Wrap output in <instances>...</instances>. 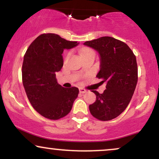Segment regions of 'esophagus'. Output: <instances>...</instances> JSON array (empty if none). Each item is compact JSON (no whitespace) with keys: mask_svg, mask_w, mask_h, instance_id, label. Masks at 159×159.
I'll use <instances>...</instances> for the list:
<instances>
[{"mask_svg":"<svg viewBox=\"0 0 159 159\" xmlns=\"http://www.w3.org/2000/svg\"><path fill=\"white\" fill-rule=\"evenodd\" d=\"M79 92H80V93H85L87 92V90H86L85 89H84V88H80L79 89Z\"/></svg>","mask_w":159,"mask_h":159,"instance_id":"obj_1","label":"esophagus"}]
</instances>
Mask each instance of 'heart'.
Returning a JSON list of instances; mask_svg holds the SVG:
<instances>
[{
	"instance_id": "b5f03b06",
	"label": "heart",
	"mask_w": 159,
	"mask_h": 159,
	"mask_svg": "<svg viewBox=\"0 0 159 159\" xmlns=\"http://www.w3.org/2000/svg\"><path fill=\"white\" fill-rule=\"evenodd\" d=\"M90 52H94L93 51L91 50V49H84L81 52V55H84V54H87V53H90Z\"/></svg>"
}]
</instances>
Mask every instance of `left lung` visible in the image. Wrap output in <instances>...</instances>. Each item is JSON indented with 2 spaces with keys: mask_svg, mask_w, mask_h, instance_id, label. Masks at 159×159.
I'll use <instances>...</instances> for the list:
<instances>
[{
  "mask_svg": "<svg viewBox=\"0 0 159 159\" xmlns=\"http://www.w3.org/2000/svg\"><path fill=\"white\" fill-rule=\"evenodd\" d=\"M84 44L99 53L101 65L96 77L107 83L102 94L92 91L96 99L89 106L90 114L102 121L113 120L125 110L134 94L138 78L136 57L127 44L111 36Z\"/></svg>",
  "mask_w": 159,
  "mask_h": 159,
  "instance_id": "left-lung-1",
  "label": "left lung"
}]
</instances>
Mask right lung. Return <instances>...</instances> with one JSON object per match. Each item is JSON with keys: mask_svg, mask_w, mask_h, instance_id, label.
Here are the masks:
<instances>
[{"mask_svg": "<svg viewBox=\"0 0 159 159\" xmlns=\"http://www.w3.org/2000/svg\"><path fill=\"white\" fill-rule=\"evenodd\" d=\"M77 42L68 41L55 34L38 36L27 48L22 64V83L31 105L49 120H59L70 112L79 90L58 84L56 72L63 65L62 54Z\"/></svg>", "mask_w": 159, "mask_h": 159, "instance_id": "obj_1", "label": "right lung"}]
</instances>
